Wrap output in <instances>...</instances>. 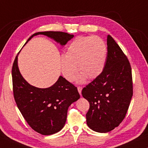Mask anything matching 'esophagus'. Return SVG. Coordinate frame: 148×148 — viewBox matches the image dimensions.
<instances>
[{"label":"esophagus","instance_id":"34e87169","mask_svg":"<svg viewBox=\"0 0 148 148\" xmlns=\"http://www.w3.org/2000/svg\"><path fill=\"white\" fill-rule=\"evenodd\" d=\"M77 91H78V92L79 93V95H82V87H77Z\"/></svg>","mask_w":148,"mask_h":148}]
</instances>
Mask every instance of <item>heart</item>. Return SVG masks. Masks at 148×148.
I'll use <instances>...</instances> for the list:
<instances>
[{"mask_svg":"<svg viewBox=\"0 0 148 148\" xmlns=\"http://www.w3.org/2000/svg\"><path fill=\"white\" fill-rule=\"evenodd\" d=\"M107 46L101 37L78 36L72 41L61 60V72L67 81H73L78 70L81 73L77 83L86 82L87 77L95 79L106 65Z\"/></svg>","mask_w":148,"mask_h":148,"instance_id":"1","label":"heart"}]
</instances>
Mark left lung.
Returning a JSON list of instances; mask_svg holds the SVG:
<instances>
[{
    "mask_svg": "<svg viewBox=\"0 0 148 148\" xmlns=\"http://www.w3.org/2000/svg\"><path fill=\"white\" fill-rule=\"evenodd\" d=\"M107 59L104 71L82 89L89 101L87 124L98 132L111 131L125 118L132 97L129 61L114 38L107 36Z\"/></svg>",
    "mask_w": 148,
    "mask_h": 148,
    "instance_id": "8db88e82",
    "label": "left lung"
}]
</instances>
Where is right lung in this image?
Masks as SVG:
<instances>
[{
    "label": "right lung",
    "instance_id": "add662e5",
    "mask_svg": "<svg viewBox=\"0 0 148 148\" xmlns=\"http://www.w3.org/2000/svg\"><path fill=\"white\" fill-rule=\"evenodd\" d=\"M39 34L53 39L61 46L74 37L73 34L63 32H38L32 34L25 45L32 37ZM18 54L12 71L14 96L17 108L34 131L43 135L58 132L66 123L69 107L79 99L77 88L61 76L53 86L47 88L31 86L20 73L17 63Z\"/></svg>",
    "mask_w": 148,
    "mask_h": 148
}]
</instances>
